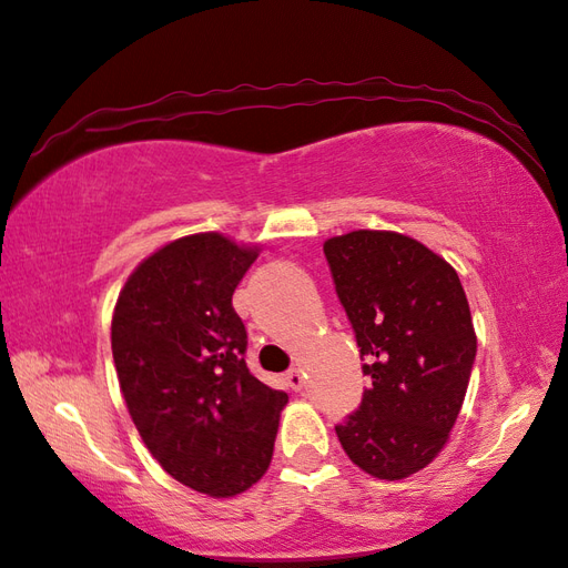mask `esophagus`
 I'll use <instances>...</instances> for the list:
<instances>
[{"label": "esophagus", "instance_id": "34e87169", "mask_svg": "<svg viewBox=\"0 0 568 568\" xmlns=\"http://www.w3.org/2000/svg\"><path fill=\"white\" fill-rule=\"evenodd\" d=\"M285 381L287 385H291L293 390H300L305 385V371L303 368H291L285 373Z\"/></svg>", "mask_w": 568, "mask_h": 568}]
</instances>
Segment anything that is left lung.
Returning <instances> with one entry per match:
<instances>
[{
    "label": "left lung",
    "mask_w": 568,
    "mask_h": 568,
    "mask_svg": "<svg viewBox=\"0 0 568 568\" xmlns=\"http://www.w3.org/2000/svg\"><path fill=\"white\" fill-rule=\"evenodd\" d=\"M324 256L371 378L336 437L373 478H407L444 449L464 405L476 358L464 285L442 256L397 232L332 236Z\"/></svg>",
    "instance_id": "8db88e82"
}]
</instances>
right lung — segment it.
<instances>
[{
	"label": "right lung",
	"instance_id": "obj_1",
	"mask_svg": "<svg viewBox=\"0 0 568 568\" xmlns=\"http://www.w3.org/2000/svg\"><path fill=\"white\" fill-rule=\"evenodd\" d=\"M258 246L190 234L143 258L119 293L112 354L146 449L180 484L232 498L268 470L287 403L246 368L232 295Z\"/></svg>",
	"mask_w": 568,
	"mask_h": 568
}]
</instances>
